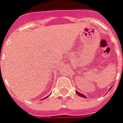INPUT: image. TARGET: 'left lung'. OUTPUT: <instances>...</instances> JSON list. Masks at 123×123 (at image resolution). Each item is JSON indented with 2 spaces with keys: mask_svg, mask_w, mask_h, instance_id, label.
Instances as JSON below:
<instances>
[{
  "mask_svg": "<svg viewBox=\"0 0 123 123\" xmlns=\"http://www.w3.org/2000/svg\"><path fill=\"white\" fill-rule=\"evenodd\" d=\"M76 92H77V94H78V95H79V96H80V97H83V98H86V96H85V95H84V94H81V93H80V92H77V91H76Z\"/></svg>",
  "mask_w": 123,
  "mask_h": 123,
  "instance_id": "obj_1",
  "label": "left lung"
}]
</instances>
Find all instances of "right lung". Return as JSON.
Masks as SVG:
<instances>
[{
	"instance_id": "add662e5",
	"label": "right lung",
	"mask_w": 123,
	"mask_h": 123,
	"mask_svg": "<svg viewBox=\"0 0 123 123\" xmlns=\"http://www.w3.org/2000/svg\"><path fill=\"white\" fill-rule=\"evenodd\" d=\"M47 97H46V98H47ZM44 98H42V99H44Z\"/></svg>"
}]
</instances>
